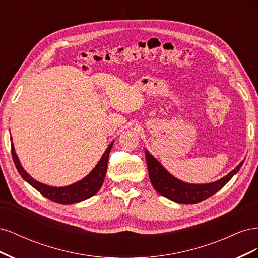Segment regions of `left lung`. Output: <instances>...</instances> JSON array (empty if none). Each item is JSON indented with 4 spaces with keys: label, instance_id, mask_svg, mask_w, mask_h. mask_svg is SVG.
Instances as JSON below:
<instances>
[{
    "label": "left lung",
    "instance_id": "8db88e82",
    "mask_svg": "<svg viewBox=\"0 0 258 258\" xmlns=\"http://www.w3.org/2000/svg\"><path fill=\"white\" fill-rule=\"evenodd\" d=\"M145 156L148 175L155 189L162 196L178 204H197L211 197L229 182V179L238 172L244 162V160L241 161L239 166L233 169L230 173L214 183L192 185L181 182L173 177L147 151L145 152Z\"/></svg>",
    "mask_w": 258,
    "mask_h": 258
}]
</instances>
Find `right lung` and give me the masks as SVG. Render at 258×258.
<instances>
[{"label":"right lung","instance_id":"1","mask_svg":"<svg viewBox=\"0 0 258 258\" xmlns=\"http://www.w3.org/2000/svg\"><path fill=\"white\" fill-rule=\"evenodd\" d=\"M114 142H112L108 147L106 148L105 153L103 154L102 158L99 161L96 168L91 171V173L88 174L82 181L77 182L73 185H70L67 187H52L47 186L42 183L36 182L34 178L31 177L23 168L21 167L20 162L18 160V157L16 153H15L14 145L12 144V156L15 166H16L19 174L22 176V178L27 181L31 186H33L34 188L40 191L44 197L48 198L57 204H63V205H70L75 204V202H80L85 199H88L93 195L97 194V191L101 188L104 177L106 174L107 169V161L108 156H110V152L112 150Z\"/></svg>","mask_w":258,"mask_h":258}]
</instances>
